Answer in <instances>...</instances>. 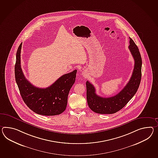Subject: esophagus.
I'll list each match as a JSON object with an SVG mask.
<instances>
[{"label": "esophagus", "mask_w": 158, "mask_h": 158, "mask_svg": "<svg viewBox=\"0 0 158 158\" xmlns=\"http://www.w3.org/2000/svg\"><path fill=\"white\" fill-rule=\"evenodd\" d=\"M82 75H83V77H87V75H86V73H82Z\"/></svg>", "instance_id": "obj_1"}]
</instances>
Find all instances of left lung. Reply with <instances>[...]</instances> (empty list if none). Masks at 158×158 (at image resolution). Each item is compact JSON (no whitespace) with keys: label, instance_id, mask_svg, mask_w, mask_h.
I'll return each instance as SVG.
<instances>
[{"label":"left lung","instance_id":"8db88e82","mask_svg":"<svg viewBox=\"0 0 158 158\" xmlns=\"http://www.w3.org/2000/svg\"><path fill=\"white\" fill-rule=\"evenodd\" d=\"M128 48L135 60L134 68L130 81L120 93L110 98L98 96L94 86L87 81V103L93 111L101 114H114L122 109L135 95L141 81L142 60L138 47L131 38Z\"/></svg>","mask_w":158,"mask_h":158}]
</instances>
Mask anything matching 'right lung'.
<instances>
[{
    "instance_id": "obj_1",
    "label": "right lung",
    "mask_w": 158,
    "mask_h": 158,
    "mask_svg": "<svg viewBox=\"0 0 158 158\" xmlns=\"http://www.w3.org/2000/svg\"><path fill=\"white\" fill-rule=\"evenodd\" d=\"M22 44V43L16 52L15 76L23 101L32 111L39 115L53 116L62 114L67 107L68 95L75 81L77 70L62 75L46 89L35 87L27 81L21 68Z\"/></svg>"
}]
</instances>
